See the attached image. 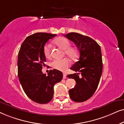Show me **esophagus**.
<instances>
[{
    "label": "esophagus",
    "mask_w": 124,
    "mask_h": 124,
    "mask_svg": "<svg viewBox=\"0 0 124 124\" xmlns=\"http://www.w3.org/2000/svg\"><path fill=\"white\" fill-rule=\"evenodd\" d=\"M63 79H66V74L65 73H63Z\"/></svg>",
    "instance_id": "obj_1"
}]
</instances>
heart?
<instances>
[{
  "label": "heart",
  "instance_id": "b5f03b06",
  "mask_svg": "<svg viewBox=\"0 0 124 124\" xmlns=\"http://www.w3.org/2000/svg\"><path fill=\"white\" fill-rule=\"evenodd\" d=\"M54 44L57 46L64 50L65 54L69 58L74 60L78 55V52L75 47L70 46L71 42L65 37H58L54 41ZM44 54L46 58H49L51 57L50 46L49 45H46L44 47ZM70 62L67 58L62 59H54L51 63L53 68L56 70L64 71L70 65Z\"/></svg>",
  "mask_w": 124,
  "mask_h": 124
}]
</instances>
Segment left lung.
<instances>
[{"label": "left lung", "instance_id": "obj_1", "mask_svg": "<svg viewBox=\"0 0 124 124\" xmlns=\"http://www.w3.org/2000/svg\"><path fill=\"white\" fill-rule=\"evenodd\" d=\"M65 36L75 43L79 52L78 61L70 68L78 73L67 75L76 81L75 87L69 90V95L75 102L85 101L93 95L99 83L103 71L101 48L88 36L74 32Z\"/></svg>", "mask_w": 124, "mask_h": 124}]
</instances>
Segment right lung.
Listing matches in <instances>:
<instances>
[{"label": "right lung", "mask_w": 124, "mask_h": 124, "mask_svg": "<svg viewBox=\"0 0 124 124\" xmlns=\"http://www.w3.org/2000/svg\"><path fill=\"white\" fill-rule=\"evenodd\" d=\"M57 35L36 33L26 38L18 54V77L25 93L33 101L46 104L52 100L54 85L63 78L60 71L50 70L47 74L42 72L45 65L44 47L49 39Z\"/></svg>", "instance_id": "add662e5"}]
</instances>
